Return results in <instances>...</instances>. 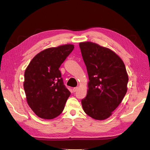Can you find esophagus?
Instances as JSON below:
<instances>
[{"label": "esophagus", "mask_w": 150, "mask_h": 150, "mask_svg": "<svg viewBox=\"0 0 150 150\" xmlns=\"http://www.w3.org/2000/svg\"><path fill=\"white\" fill-rule=\"evenodd\" d=\"M78 87H75V88H73V91H74V92H76V91L78 90Z\"/></svg>", "instance_id": "1"}]
</instances>
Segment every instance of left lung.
Here are the masks:
<instances>
[{
    "mask_svg": "<svg viewBox=\"0 0 150 150\" xmlns=\"http://www.w3.org/2000/svg\"><path fill=\"white\" fill-rule=\"evenodd\" d=\"M89 76L86 97L81 100L83 110L95 120L112 115L127 92L128 76L121 59L111 49L91 42L79 43Z\"/></svg>",
    "mask_w": 150,
    "mask_h": 150,
    "instance_id": "obj_1",
    "label": "left lung"
}]
</instances>
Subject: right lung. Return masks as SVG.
Returning <instances> with one entry per match:
<instances>
[{"mask_svg": "<svg viewBox=\"0 0 150 150\" xmlns=\"http://www.w3.org/2000/svg\"><path fill=\"white\" fill-rule=\"evenodd\" d=\"M74 47L66 44L45 49L26 68L24 88L27 102L41 118L53 119L64 110L71 93L64 84L59 68Z\"/></svg>", "mask_w": 150, "mask_h": 150, "instance_id": "add662e5", "label": "right lung"}]
</instances>
